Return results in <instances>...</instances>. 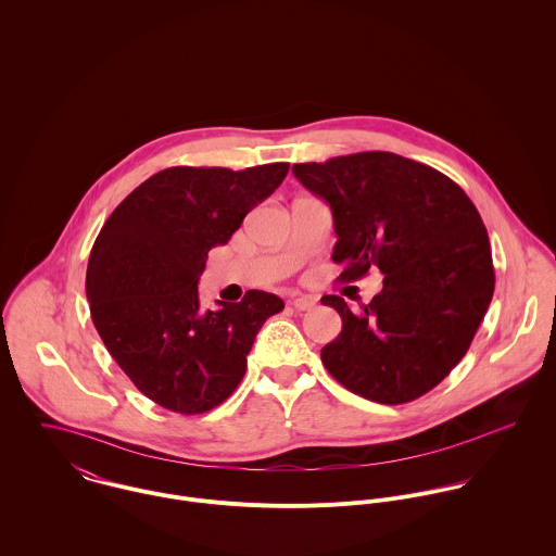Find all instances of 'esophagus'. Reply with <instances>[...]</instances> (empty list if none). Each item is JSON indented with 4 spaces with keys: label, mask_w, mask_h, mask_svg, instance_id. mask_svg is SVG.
Here are the masks:
<instances>
[{
    "label": "esophagus",
    "mask_w": 556,
    "mask_h": 556,
    "mask_svg": "<svg viewBox=\"0 0 556 556\" xmlns=\"http://www.w3.org/2000/svg\"><path fill=\"white\" fill-rule=\"evenodd\" d=\"M291 306L295 308V311H313L315 306H317V300H313V298H295V300H291Z\"/></svg>",
    "instance_id": "34e87169"
}]
</instances>
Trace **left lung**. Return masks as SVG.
<instances>
[{
	"label": "left lung",
	"mask_w": 556,
	"mask_h": 556,
	"mask_svg": "<svg viewBox=\"0 0 556 556\" xmlns=\"http://www.w3.org/2000/svg\"><path fill=\"white\" fill-rule=\"evenodd\" d=\"M333 216L344 282L375 265L383 291L351 311L320 302L342 331L320 349L329 375L357 396L402 404L439 386L465 357L494 293L490 241L465 190L437 168L390 152L293 164Z\"/></svg>",
	"instance_id": "1"
}]
</instances>
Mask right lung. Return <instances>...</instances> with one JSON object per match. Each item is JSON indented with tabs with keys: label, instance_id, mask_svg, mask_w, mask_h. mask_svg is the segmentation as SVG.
Listing matches in <instances>:
<instances>
[{
	"label": "right lung",
	"instance_id": "1",
	"mask_svg": "<svg viewBox=\"0 0 556 556\" xmlns=\"http://www.w3.org/2000/svg\"><path fill=\"white\" fill-rule=\"evenodd\" d=\"M274 162L231 170L170 166L135 188L93 241L85 293L91 320L117 366L160 406L194 415L233 394L252 342L285 308L274 293L205 311L199 276L245 214L287 177Z\"/></svg>",
	"mask_w": 556,
	"mask_h": 556
}]
</instances>
